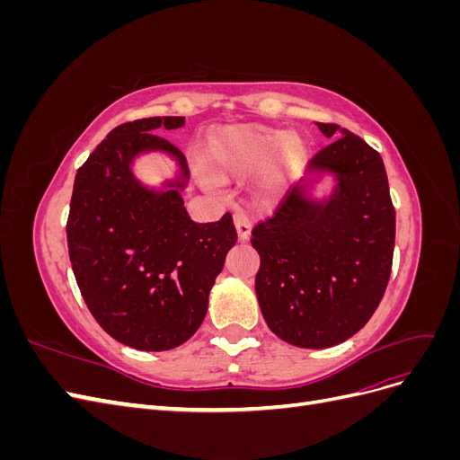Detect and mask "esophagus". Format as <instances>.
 Instances as JSON below:
<instances>
[{
    "instance_id": "34e87169",
    "label": "esophagus",
    "mask_w": 460,
    "mask_h": 460,
    "mask_svg": "<svg viewBox=\"0 0 460 460\" xmlns=\"http://www.w3.org/2000/svg\"><path fill=\"white\" fill-rule=\"evenodd\" d=\"M234 226H235V232H238V238L242 242L249 240V235H252V218H249L245 213L238 211L234 215Z\"/></svg>"
}]
</instances>
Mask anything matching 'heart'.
I'll list each match as a JSON object with an SVG mask.
<instances>
[{"label":"heart","mask_w":460,"mask_h":460,"mask_svg":"<svg viewBox=\"0 0 460 460\" xmlns=\"http://www.w3.org/2000/svg\"><path fill=\"white\" fill-rule=\"evenodd\" d=\"M305 146L297 136L264 124H240L218 132L205 151L207 171L218 180L243 178L264 169L262 196L280 191L303 166Z\"/></svg>","instance_id":"1"}]
</instances>
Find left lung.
Wrapping results in <instances>:
<instances>
[{
	"instance_id": "8db88e82",
	"label": "left lung",
	"mask_w": 460,
	"mask_h": 460,
	"mask_svg": "<svg viewBox=\"0 0 460 460\" xmlns=\"http://www.w3.org/2000/svg\"><path fill=\"white\" fill-rule=\"evenodd\" d=\"M336 137L311 159V171L336 174L326 201L305 188L286 191L274 215L252 232L261 257L255 291L278 338L326 349L363 328L384 297L395 247V208L380 153L363 137L318 122Z\"/></svg>"
}]
</instances>
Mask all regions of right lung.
Listing matches in <instances>:
<instances>
[{"instance_id":"add662e5","label":"right lung","mask_w":460,"mask_h":460,"mask_svg":"<svg viewBox=\"0 0 460 460\" xmlns=\"http://www.w3.org/2000/svg\"><path fill=\"white\" fill-rule=\"evenodd\" d=\"M184 122L151 117L120 124L75 178L66 242L80 294L111 338L140 351L174 349L198 332L208 291L238 240L230 213L199 225L186 211V157L157 136ZM142 150L169 152L183 180L166 192L142 187L129 171Z\"/></svg>"}]
</instances>
